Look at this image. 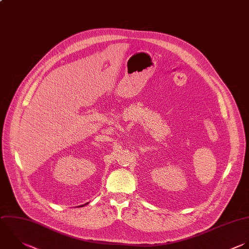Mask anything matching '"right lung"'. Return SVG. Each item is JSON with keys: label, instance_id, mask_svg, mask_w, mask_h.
<instances>
[{"label": "right lung", "instance_id": "add662e5", "mask_svg": "<svg viewBox=\"0 0 249 249\" xmlns=\"http://www.w3.org/2000/svg\"><path fill=\"white\" fill-rule=\"evenodd\" d=\"M86 204H88V203H86ZM86 204H84V205H86ZM84 205H81V206H84Z\"/></svg>", "mask_w": 249, "mask_h": 249}]
</instances>
